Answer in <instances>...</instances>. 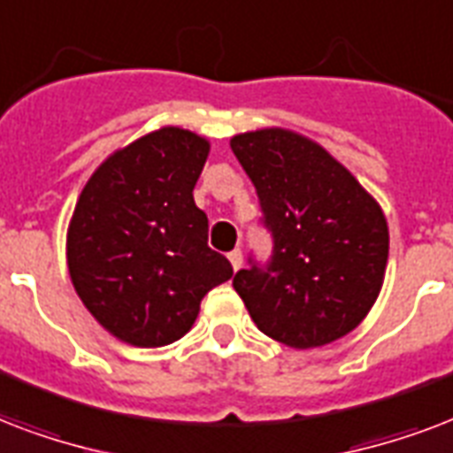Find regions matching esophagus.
Here are the masks:
<instances>
[{"label":"esophagus","instance_id":"34e87169","mask_svg":"<svg viewBox=\"0 0 453 453\" xmlns=\"http://www.w3.org/2000/svg\"><path fill=\"white\" fill-rule=\"evenodd\" d=\"M229 262H231V266H234V272H238V269L243 266V252L241 250L229 252Z\"/></svg>","mask_w":453,"mask_h":453}]
</instances>
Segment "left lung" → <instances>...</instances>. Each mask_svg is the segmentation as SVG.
<instances>
[{
    "instance_id": "left-lung-1",
    "label": "left lung",
    "mask_w": 453,
    "mask_h": 453,
    "mask_svg": "<svg viewBox=\"0 0 453 453\" xmlns=\"http://www.w3.org/2000/svg\"><path fill=\"white\" fill-rule=\"evenodd\" d=\"M231 150L274 238L265 266L250 259L234 276L252 321L296 349L354 331L380 293L390 250L376 198L328 150L290 129L236 134Z\"/></svg>"
}]
</instances>
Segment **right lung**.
Masks as SVG:
<instances>
[{"label":"right lung","instance_id":"right-lung-1","mask_svg":"<svg viewBox=\"0 0 453 453\" xmlns=\"http://www.w3.org/2000/svg\"><path fill=\"white\" fill-rule=\"evenodd\" d=\"M210 142L160 127L115 150L77 198L68 226L70 281L122 342L163 347L194 326L208 290L234 276L208 248V215L194 187Z\"/></svg>","mask_w":453,"mask_h":453}]
</instances>
